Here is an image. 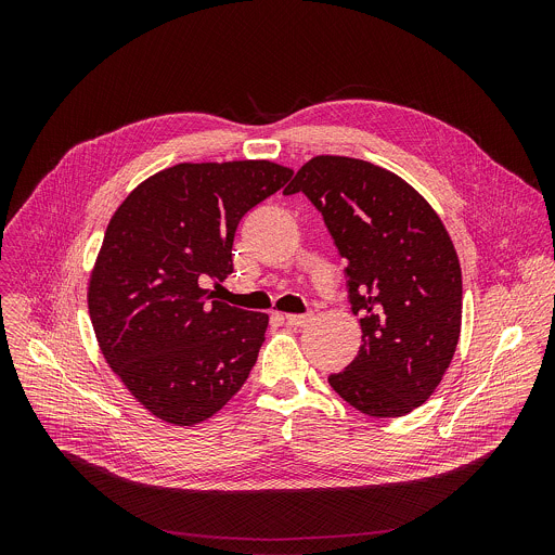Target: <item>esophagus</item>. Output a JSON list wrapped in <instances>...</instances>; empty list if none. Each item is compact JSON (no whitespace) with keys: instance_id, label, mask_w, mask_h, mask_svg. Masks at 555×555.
<instances>
[{"instance_id":"esophagus-1","label":"esophagus","mask_w":555,"mask_h":555,"mask_svg":"<svg viewBox=\"0 0 555 555\" xmlns=\"http://www.w3.org/2000/svg\"><path fill=\"white\" fill-rule=\"evenodd\" d=\"M313 315L311 313H285L283 321L289 325V327H305L307 323H311Z\"/></svg>"}]
</instances>
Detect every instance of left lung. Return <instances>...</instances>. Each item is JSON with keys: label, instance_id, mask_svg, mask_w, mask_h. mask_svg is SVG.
<instances>
[{"label": "left lung", "instance_id": "left-lung-1", "mask_svg": "<svg viewBox=\"0 0 555 555\" xmlns=\"http://www.w3.org/2000/svg\"><path fill=\"white\" fill-rule=\"evenodd\" d=\"M302 191L347 259L356 360L330 375L345 402L371 417L422 406L448 371L461 334L463 285L450 234L406 180L347 155H315L285 195Z\"/></svg>", "mask_w": 555, "mask_h": 555}]
</instances>
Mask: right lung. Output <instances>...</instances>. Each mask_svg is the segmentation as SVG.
<instances>
[{
  "instance_id": "obj_1",
  "label": "right lung",
  "mask_w": 555,
  "mask_h": 555,
  "mask_svg": "<svg viewBox=\"0 0 555 555\" xmlns=\"http://www.w3.org/2000/svg\"><path fill=\"white\" fill-rule=\"evenodd\" d=\"M292 173L270 160L182 163L112 215L88 309L105 362L153 417L195 426L248 379L270 315L210 300L208 285L232 274L242 217Z\"/></svg>"
}]
</instances>
